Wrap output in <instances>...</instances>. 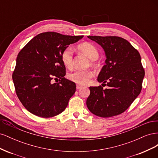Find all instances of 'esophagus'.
Returning <instances> with one entry per match:
<instances>
[{"instance_id":"34e87169","label":"esophagus","mask_w":158,"mask_h":158,"mask_svg":"<svg viewBox=\"0 0 158 158\" xmlns=\"http://www.w3.org/2000/svg\"><path fill=\"white\" fill-rule=\"evenodd\" d=\"M82 88V85H78V84H77L76 85V89H80V88Z\"/></svg>"}]
</instances>
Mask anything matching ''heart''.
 <instances>
[{"label":"heart","instance_id":"b5f03b06","mask_svg":"<svg viewBox=\"0 0 158 158\" xmlns=\"http://www.w3.org/2000/svg\"><path fill=\"white\" fill-rule=\"evenodd\" d=\"M78 50L88 56L91 59L90 63L93 66L96 65L95 60H96L99 56V52L98 49L93 44L90 43L85 42L80 44L77 46ZM61 60L63 64L69 69L71 68L73 64V50L71 47H69L65 48L61 52L60 55ZM94 76V73L90 69L84 70H74L73 73L69 74V78L73 82L85 85L89 83L91 78Z\"/></svg>","mask_w":158,"mask_h":158}]
</instances>
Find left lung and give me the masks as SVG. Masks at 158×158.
I'll return each mask as SVG.
<instances>
[{
    "label": "left lung",
    "mask_w": 158,
    "mask_h": 158,
    "mask_svg": "<svg viewBox=\"0 0 158 158\" xmlns=\"http://www.w3.org/2000/svg\"><path fill=\"white\" fill-rule=\"evenodd\" d=\"M88 37L101 45L106 53V65L99 73L98 81L108 88L89 87L87 107L91 113L100 117L118 115L130 107L141 92L145 72L140 53L120 37Z\"/></svg>",
    "instance_id": "obj_1"
}]
</instances>
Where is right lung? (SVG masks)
I'll return each mask as SVG.
<instances>
[{
  "label": "right lung",
  "instance_id": "right-lung-1",
  "mask_svg": "<svg viewBox=\"0 0 158 158\" xmlns=\"http://www.w3.org/2000/svg\"><path fill=\"white\" fill-rule=\"evenodd\" d=\"M83 35H64L52 31L41 33L19 52L12 79L18 99L36 116L57 115L67 107L76 91L74 82L64 78L66 68L61 52ZM60 79L52 84L51 80Z\"/></svg>",
  "mask_w": 158,
  "mask_h": 158
}]
</instances>
